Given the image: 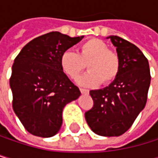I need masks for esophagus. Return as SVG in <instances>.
Returning <instances> with one entry per match:
<instances>
[{"instance_id":"obj_1","label":"esophagus","mask_w":158,"mask_h":158,"mask_svg":"<svg viewBox=\"0 0 158 158\" xmlns=\"http://www.w3.org/2000/svg\"><path fill=\"white\" fill-rule=\"evenodd\" d=\"M81 90V94H89V91L88 90H86V89H83V88H81L80 89Z\"/></svg>"}]
</instances>
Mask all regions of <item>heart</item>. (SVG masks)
<instances>
[{
    "label": "heart",
    "mask_w": 158,
    "mask_h": 158,
    "mask_svg": "<svg viewBox=\"0 0 158 158\" xmlns=\"http://www.w3.org/2000/svg\"><path fill=\"white\" fill-rule=\"evenodd\" d=\"M89 72L77 78V83L85 87H94L102 82L108 85L118 77L120 71L118 55L109 49L106 42L98 39H91L81 44L77 53L64 51L60 58L62 72L70 78H76L84 69Z\"/></svg>",
    "instance_id": "heart-1"
}]
</instances>
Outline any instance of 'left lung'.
<instances>
[{
    "label": "left lung",
    "instance_id": "1",
    "mask_svg": "<svg viewBox=\"0 0 158 158\" xmlns=\"http://www.w3.org/2000/svg\"><path fill=\"white\" fill-rule=\"evenodd\" d=\"M108 38L117 47L120 71L109 86L90 91L94 105L85 113V119L97 135L118 136L130 129L145 107L151 74L138 47L118 36Z\"/></svg>",
    "mask_w": 158,
    "mask_h": 158
}]
</instances>
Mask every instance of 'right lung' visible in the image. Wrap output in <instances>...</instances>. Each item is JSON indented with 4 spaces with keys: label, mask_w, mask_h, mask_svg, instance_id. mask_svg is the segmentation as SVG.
<instances>
[{
    "label": "right lung",
    "mask_w": 158,
    "mask_h": 158,
    "mask_svg": "<svg viewBox=\"0 0 158 158\" xmlns=\"http://www.w3.org/2000/svg\"><path fill=\"white\" fill-rule=\"evenodd\" d=\"M82 39L53 31L29 41L16 57L10 77L12 107L30 134L55 135L62 124L64 106L81 96L62 72L60 58Z\"/></svg>",
    "instance_id": "add662e5"
}]
</instances>
